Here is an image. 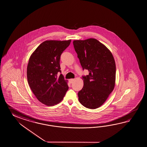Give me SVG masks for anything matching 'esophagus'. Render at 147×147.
Listing matches in <instances>:
<instances>
[{
    "label": "esophagus",
    "instance_id": "obj_1",
    "mask_svg": "<svg viewBox=\"0 0 147 147\" xmlns=\"http://www.w3.org/2000/svg\"><path fill=\"white\" fill-rule=\"evenodd\" d=\"M74 81V79H70V80H69V83L70 84H72L73 83Z\"/></svg>",
    "mask_w": 147,
    "mask_h": 147
}]
</instances>
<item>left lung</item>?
I'll list each match as a JSON object with an SVG mask.
<instances>
[{"mask_svg":"<svg viewBox=\"0 0 147 147\" xmlns=\"http://www.w3.org/2000/svg\"><path fill=\"white\" fill-rule=\"evenodd\" d=\"M73 45L83 69L84 86L78 93L82 105L90 109L102 106L114 90L116 64L111 51L95 39L75 40Z\"/></svg>","mask_w":147,"mask_h":147,"instance_id":"8db88e82","label":"left lung"}]
</instances>
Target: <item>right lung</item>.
<instances>
[{
    "label": "right lung",
    "mask_w": 147,
    "mask_h": 147,
    "mask_svg": "<svg viewBox=\"0 0 147 147\" xmlns=\"http://www.w3.org/2000/svg\"><path fill=\"white\" fill-rule=\"evenodd\" d=\"M71 42L45 41L31 55L27 66V79L36 98L47 106H53L63 99L69 86L61 73V55Z\"/></svg>",
    "instance_id": "add662e5"
}]
</instances>
